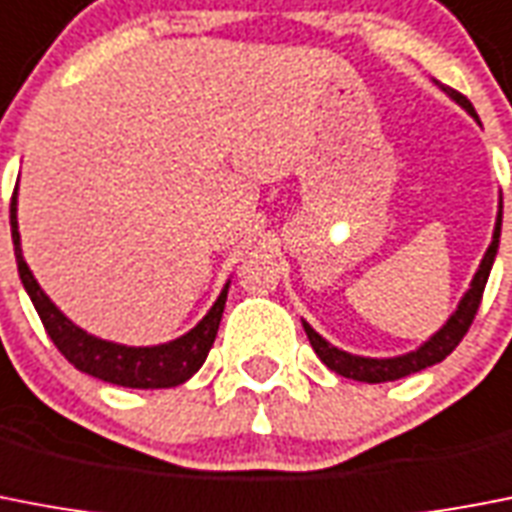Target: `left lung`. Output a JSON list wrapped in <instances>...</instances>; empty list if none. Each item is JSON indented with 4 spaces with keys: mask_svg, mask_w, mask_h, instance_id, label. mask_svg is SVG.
Here are the masks:
<instances>
[{
    "mask_svg": "<svg viewBox=\"0 0 512 512\" xmlns=\"http://www.w3.org/2000/svg\"><path fill=\"white\" fill-rule=\"evenodd\" d=\"M442 90H445L455 103H461L463 109H466L468 114L479 122L474 106H471V101H468L466 96H461V93L453 88H442ZM500 229H502V200H500V210H497V223H495V234H492V244H489L487 252H484L482 265H479V270H476L474 281H471L468 291L463 294L461 302H458V309L448 317V322H445V325H442L435 336L429 338V341H424L419 349L401 356H390V359L356 356V354H349V351H341L336 349V346H330L320 333H315V328H312L309 322L302 320L304 333H307L315 354L320 356V362L328 369H333V372H338L341 377H349V380H359V382L401 380V377L414 375V372H422V369L442 362V359H445V356H448L450 351L463 341V336H466L468 328H471V322H474L476 309H479V304H482V294H484V286H487L489 270H492L497 247H500Z\"/></svg>",
    "mask_w": 512,
    "mask_h": 512,
    "instance_id": "8db88e82",
    "label": "left lung"
}]
</instances>
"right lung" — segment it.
<instances>
[{"mask_svg":"<svg viewBox=\"0 0 512 512\" xmlns=\"http://www.w3.org/2000/svg\"><path fill=\"white\" fill-rule=\"evenodd\" d=\"M10 226L17 273H20V281L28 291L30 302L36 307L54 346L80 372L98 377L103 382H111V385H122V388L156 390L182 385V382L195 375L197 369L203 367L205 356H208L210 346L216 341L218 325H221L229 283L223 286L216 304L208 309V315L197 322L190 333H184L176 341L158 343V346H124V343L103 341V338L90 336L83 328H77L70 317L62 315V309L51 302L44 289L38 286L36 278H33V273H30L23 249H20V231H17V187L10 203Z\"/></svg>","mask_w":512,"mask_h":512,"instance_id":"add662e5","label":"right lung"}]
</instances>
